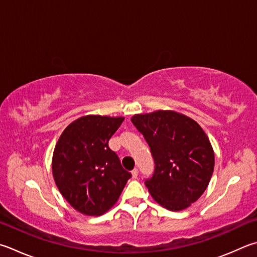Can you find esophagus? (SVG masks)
Listing matches in <instances>:
<instances>
[{"label": "esophagus", "instance_id": "esophagus-1", "mask_svg": "<svg viewBox=\"0 0 257 257\" xmlns=\"http://www.w3.org/2000/svg\"><path fill=\"white\" fill-rule=\"evenodd\" d=\"M132 174H133L134 179H137V176H138V170H137V169H134V170L132 171Z\"/></svg>", "mask_w": 257, "mask_h": 257}]
</instances>
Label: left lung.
Instances as JSON below:
<instances>
[{"label": "left lung", "mask_w": 257, "mask_h": 257, "mask_svg": "<svg viewBox=\"0 0 257 257\" xmlns=\"http://www.w3.org/2000/svg\"><path fill=\"white\" fill-rule=\"evenodd\" d=\"M147 142L155 162L145 180L156 202L180 211L197 201L211 179L214 155L207 135L189 116L174 111H155L132 118Z\"/></svg>", "instance_id": "8db88e82"}]
</instances>
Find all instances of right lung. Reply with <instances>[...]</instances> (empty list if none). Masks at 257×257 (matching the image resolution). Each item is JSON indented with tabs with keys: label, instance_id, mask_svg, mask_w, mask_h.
I'll use <instances>...</instances> for the list:
<instances>
[{
	"label": "right lung",
	"instance_id": "1",
	"mask_svg": "<svg viewBox=\"0 0 257 257\" xmlns=\"http://www.w3.org/2000/svg\"><path fill=\"white\" fill-rule=\"evenodd\" d=\"M122 121L120 116H82L64 130L55 147L56 185L73 208L87 216H100L112 207L132 177L109 147Z\"/></svg>",
	"mask_w": 257,
	"mask_h": 257
}]
</instances>
